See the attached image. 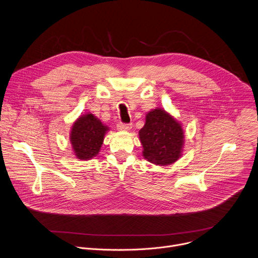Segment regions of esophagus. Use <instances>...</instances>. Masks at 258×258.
Returning a JSON list of instances; mask_svg holds the SVG:
<instances>
[{"instance_id":"obj_1","label":"esophagus","mask_w":258,"mask_h":258,"mask_svg":"<svg viewBox=\"0 0 258 258\" xmlns=\"http://www.w3.org/2000/svg\"><path fill=\"white\" fill-rule=\"evenodd\" d=\"M133 127V124L132 123H118L117 124V130L118 131H123V132H126V131H130L131 128Z\"/></svg>"}]
</instances>
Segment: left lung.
Instances as JSON below:
<instances>
[{
    "label": "left lung",
    "mask_w": 258,
    "mask_h": 258,
    "mask_svg": "<svg viewBox=\"0 0 258 258\" xmlns=\"http://www.w3.org/2000/svg\"><path fill=\"white\" fill-rule=\"evenodd\" d=\"M143 156L149 162L164 166L170 165L181 156L185 135L182 126L162 108H156L146 114V122L139 132Z\"/></svg>",
    "instance_id": "1"
}]
</instances>
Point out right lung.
<instances>
[{
	"instance_id": "1",
	"label": "right lung",
	"mask_w": 258,
	"mask_h": 258,
	"mask_svg": "<svg viewBox=\"0 0 258 258\" xmlns=\"http://www.w3.org/2000/svg\"><path fill=\"white\" fill-rule=\"evenodd\" d=\"M109 127L92 113L81 115L73 122L69 141L72 151L80 160H90L97 156Z\"/></svg>"
}]
</instances>
